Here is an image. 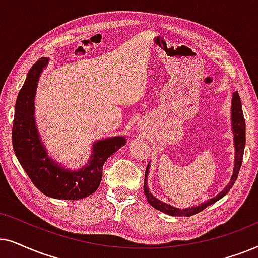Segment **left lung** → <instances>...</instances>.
Instances as JSON below:
<instances>
[{"label": "left lung", "mask_w": 258, "mask_h": 258, "mask_svg": "<svg viewBox=\"0 0 258 258\" xmlns=\"http://www.w3.org/2000/svg\"><path fill=\"white\" fill-rule=\"evenodd\" d=\"M231 130L233 133V147H235V160H233V171L232 176L230 178V181L228 185L223 188V190L219 192V194L214 198H210L209 201L204 202V203L199 205H194L191 208H185V209H179L176 207H172V205L165 203V202L158 199L156 196L151 194L149 190V186H147V176H149V171L151 164L149 163L146 167L145 172V180H144V192H145L147 202L152 205L154 209L159 210L164 214L170 215V216H177V217H190V216H194L198 212L203 211L205 208H208L209 205L216 203V202L219 201V199L224 197V196L230 191V188L232 187V185L235 184L237 179V176H238L239 169H241L242 160H243V153H244V147H245V121H244V115H243L242 111V104H241V98H239L238 92H235L232 94V100H231Z\"/></svg>", "instance_id": "left-lung-1"}]
</instances>
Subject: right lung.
Returning <instances> with one entry per match:
<instances>
[{
	"instance_id": "add662e5",
	"label": "right lung",
	"mask_w": 258,
	"mask_h": 258,
	"mask_svg": "<svg viewBox=\"0 0 258 258\" xmlns=\"http://www.w3.org/2000/svg\"><path fill=\"white\" fill-rule=\"evenodd\" d=\"M49 59L41 57L27 74L17 95L13 123V147L22 169L43 195L55 199L77 201L98 190L105 161L126 144L125 137L97 140L87 164L78 170L66 169L49 156L37 130L35 95L39 79Z\"/></svg>"
}]
</instances>
